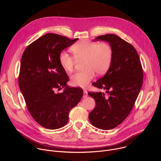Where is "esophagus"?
Returning <instances> with one entry per match:
<instances>
[{
	"label": "esophagus",
	"mask_w": 161,
	"mask_h": 161,
	"mask_svg": "<svg viewBox=\"0 0 161 161\" xmlns=\"http://www.w3.org/2000/svg\"><path fill=\"white\" fill-rule=\"evenodd\" d=\"M87 96H88V94H87V91H86V90L84 89V90H83V97L85 98V97H86Z\"/></svg>",
	"instance_id": "esophagus-1"
}]
</instances>
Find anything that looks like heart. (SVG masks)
<instances>
[{
  "instance_id": "heart-1",
  "label": "heart",
  "mask_w": 161,
  "mask_h": 161,
  "mask_svg": "<svg viewBox=\"0 0 161 161\" xmlns=\"http://www.w3.org/2000/svg\"><path fill=\"white\" fill-rule=\"evenodd\" d=\"M75 58L67 52L60 53L58 59L63 69L71 73L76 64V60H84L83 71L77 72L71 77L72 85L85 87L94 79L96 73L103 75L110 67L113 58V49L107 42H99L92 41H81L74 44L70 48Z\"/></svg>"
}]
</instances>
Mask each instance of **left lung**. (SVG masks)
<instances>
[{
	"mask_svg": "<svg viewBox=\"0 0 161 161\" xmlns=\"http://www.w3.org/2000/svg\"><path fill=\"white\" fill-rule=\"evenodd\" d=\"M99 40L109 42L113 58L106 75L92 83L104 89L106 94L88 93L96 101L88 119L94 127L109 130L120 125L129 114L142 88L143 73L138 53L132 45L113 34L98 36L94 41Z\"/></svg>",
	"mask_w": 161,
	"mask_h": 161,
	"instance_id": "obj_1",
	"label": "left lung"
}]
</instances>
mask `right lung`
<instances>
[{
	"label": "right lung",
	"mask_w": 161,
	"mask_h": 161,
	"mask_svg": "<svg viewBox=\"0 0 161 161\" xmlns=\"http://www.w3.org/2000/svg\"><path fill=\"white\" fill-rule=\"evenodd\" d=\"M78 39L48 33L29 44L23 53L19 87L31 116L47 129L64 126L69 111L83 97L81 88L67 86L69 77L58 59L60 53ZM62 87V93L55 92Z\"/></svg>",
	"instance_id": "right-lung-1"
}]
</instances>
